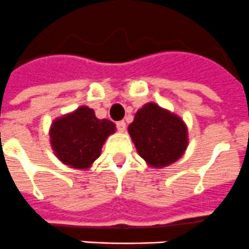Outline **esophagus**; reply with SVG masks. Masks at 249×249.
Returning <instances> with one entry per match:
<instances>
[{
	"instance_id": "34e87169",
	"label": "esophagus",
	"mask_w": 249,
	"mask_h": 249,
	"mask_svg": "<svg viewBox=\"0 0 249 249\" xmlns=\"http://www.w3.org/2000/svg\"><path fill=\"white\" fill-rule=\"evenodd\" d=\"M116 126H117L118 132L126 131V122H124V121H118V122L116 123Z\"/></svg>"
}]
</instances>
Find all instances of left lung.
Here are the masks:
<instances>
[{"label": "left lung", "instance_id": "left-lung-1", "mask_svg": "<svg viewBox=\"0 0 249 249\" xmlns=\"http://www.w3.org/2000/svg\"><path fill=\"white\" fill-rule=\"evenodd\" d=\"M128 133L138 155L155 168L175 163L188 146L183 121L156 103H147L138 109L128 126Z\"/></svg>", "mask_w": 249, "mask_h": 249}]
</instances>
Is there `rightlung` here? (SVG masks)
<instances>
[{"instance_id": "right-lung-1", "label": "right lung", "mask_w": 249, "mask_h": 249, "mask_svg": "<svg viewBox=\"0 0 249 249\" xmlns=\"http://www.w3.org/2000/svg\"><path fill=\"white\" fill-rule=\"evenodd\" d=\"M114 131L113 122L98 120L93 109L81 106L53 121L50 128L51 146L66 166L87 169L100 157L103 143Z\"/></svg>"}]
</instances>
